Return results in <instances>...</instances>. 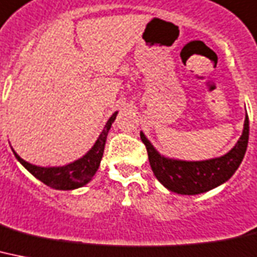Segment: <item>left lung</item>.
Masks as SVG:
<instances>
[{"instance_id": "1", "label": "left lung", "mask_w": 257, "mask_h": 257, "mask_svg": "<svg viewBox=\"0 0 257 257\" xmlns=\"http://www.w3.org/2000/svg\"><path fill=\"white\" fill-rule=\"evenodd\" d=\"M140 137L144 145L147 147L150 168L156 178L173 193L195 195L222 185L236 172L247 150L249 121L247 114L244 121L243 135L228 153L224 154L223 157L207 161L186 162L169 160L158 154L143 132L140 133Z\"/></svg>"}]
</instances>
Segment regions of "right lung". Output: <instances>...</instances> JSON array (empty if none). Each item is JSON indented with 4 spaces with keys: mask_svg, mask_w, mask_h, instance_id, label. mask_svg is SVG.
Segmentation results:
<instances>
[{
    "mask_svg": "<svg viewBox=\"0 0 257 257\" xmlns=\"http://www.w3.org/2000/svg\"><path fill=\"white\" fill-rule=\"evenodd\" d=\"M116 114H117V112H114L110 116L92 149L89 150L84 157H81L80 160L70 165L59 166V168H39V166L31 165L22 160L14 150L13 153L17 160L24 165L35 178H38L41 182H43L47 186L56 190L78 189V187L84 186L85 183H88L91 178L95 176L96 170L99 169L100 161H101L104 153V145H105L107 135L109 132L110 125L116 118Z\"/></svg>",
    "mask_w": 257,
    "mask_h": 257,
    "instance_id": "right-lung-1",
    "label": "right lung"
}]
</instances>
